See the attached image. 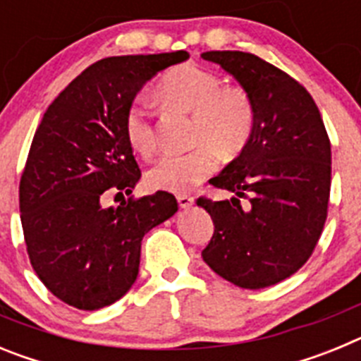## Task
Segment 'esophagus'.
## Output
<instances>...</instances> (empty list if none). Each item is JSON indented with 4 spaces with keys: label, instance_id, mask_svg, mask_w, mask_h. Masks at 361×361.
<instances>
[{
    "label": "esophagus",
    "instance_id": "34e87169",
    "mask_svg": "<svg viewBox=\"0 0 361 361\" xmlns=\"http://www.w3.org/2000/svg\"><path fill=\"white\" fill-rule=\"evenodd\" d=\"M177 202H178V206H180V208L188 209V208H191L193 204H195V199H193V197H190V195H177Z\"/></svg>",
    "mask_w": 361,
    "mask_h": 361
}]
</instances>
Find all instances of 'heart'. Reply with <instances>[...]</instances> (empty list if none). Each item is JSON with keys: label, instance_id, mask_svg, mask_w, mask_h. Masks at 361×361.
Segmentation results:
<instances>
[{"label": "heart", "instance_id": "b5f03b06", "mask_svg": "<svg viewBox=\"0 0 361 361\" xmlns=\"http://www.w3.org/2000/svg\"><path fill=\"white\" fill-rule=\"evenodd\" d=\"M157 95L166 106L191 114V142L186 153L162 155L146 173L155 190L183 191L202 183L216 168V152L222 157L237 155L250 141L255 111L250 97L240 88H222V81L197 65L170 68L157 85ZM124 133L132 149L142 157L155 152V132L149 110L142 101H133L124 116Z\"/></svg>", "mask_w": 361, "mask_h": 361}]
</instances>
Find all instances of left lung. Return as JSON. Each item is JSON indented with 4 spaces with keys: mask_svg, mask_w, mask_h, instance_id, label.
I'll list each match as a JSON object with an SVG mask.
<instances>
[{
    "mask_svg": "<svg viewBox=\"0 0 361 361\" xmlns=\"http://www.w3.org/2000/svg\"><path fill=\"white\" fill-rule=\"evenodd\" d=\"M202 59L228 72L255 111L250 141L209 180L233 197L197 200L215 224L202 258L238 288H269L307 262L322 235L331 190L329 137L309 92L280 68L237 50H212Z\"/></svg>",
    "mask_w": 361,
    "mask_h": 361,
    "instance_id": "left-lung-1",
    "label": "left lung"
}]
</instances>
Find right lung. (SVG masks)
<instances>
[{
    "mask_svg": "<svg viewBox=\"0 0 361 361\" xmlns=\"http://www.w3.org/2000/svg\"><path fill=\"white\" fill-rule=\"evenodd\" d=\"M188 57L178 50L101 59L37 126L19 184L21 226L36 275L72 307L95 311L123 298L139 275L142 237L177 213L168 191L108 208L101 200L104 191L130 195L141 178L124 133L128 106L149 79Z\"/></svg>",
    "mask_w": 361,
    "mask_h": 361,
    "instance_id": "1",
    "label": "right lung"
}]
</instances>
